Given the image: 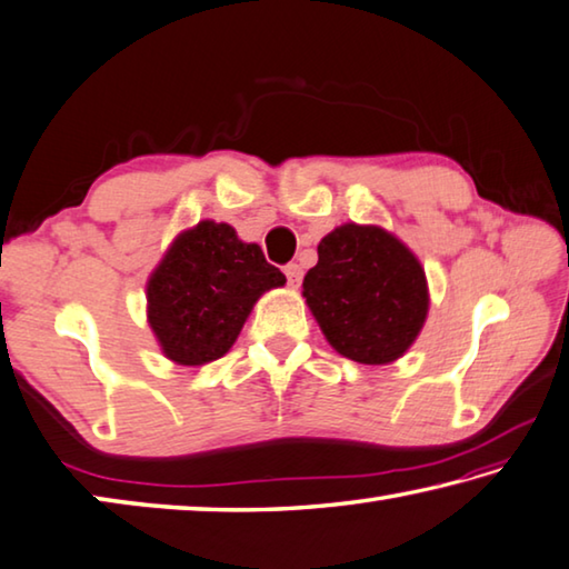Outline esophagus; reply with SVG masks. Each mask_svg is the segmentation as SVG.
I'll use <instances>...</instances> for the list:
<instances>
[{"instance_id": "34e87169", "label": "esophagus", "mask_w": 569, "mask_h": 569, "mask_svg": "<svg viewBox=\"0 0 569 569\" xmlns=\"http://www.w3.org/2000/svg\"><path fill=\"white\" fill-rule=\"evenodd\" d=\"M284 274H287V282H290V287H300V282H302V267L300 264H287Z\"/></svg>"}]
</instances>
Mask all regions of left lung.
I'll use <instances>...</instances> for the list:
<instances>
[{"label":"left lung","instance_id":"8db88e82","mask_svg":"<svg viewBox=\"0 0 569 569\" xmlns=\"http://www.w3.org/2000/svg\"><path fill=\"white\" fill-rule=\"evenodd\" d=\"M302 297L332 350L362 366L403 358L431 305L413 251L383 227L356 221L322 237Z\"/></svg>","mask_w":569,"mask_h":569}]
</instances>
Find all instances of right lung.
<instances>
[{"mask_svg": "<svg viewBox=\"0 0 569 569\" xmlns=\"http://www.w3.org/2000/svg\"><path fill=\"white\" fill-rule=\"evenodd\" d=\"M284 282L262 247L203 219L176 234L148 277L146 318L166 358L199 368L227 356L259 297Z\"/></svg>", "mask_w": 569, "mask_h": 569, "instance_id": "right-lung-1", "label": "right lung"}]
</instances>
